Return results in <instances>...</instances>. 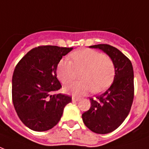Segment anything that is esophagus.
Segmentation results:
<instances>
[{"label": "esophagus", "instance_id": "34e87169", "mask_svg": "<svg viewBox=\"0 0 149 149\" xmlns=\"http://www.w3.org/2000/svg\"><path fill=\"white\" fill-rule=\"evenodd\" d=\"M79 100H80V98H79V97H72V101L73 102H79Z\"/></svg>", "mask_w": 149, "mask_h": 149}]
</instances>
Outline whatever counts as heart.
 Returning <instances> with one entry per match:
<instances>
[{"label":"heart","instance_id":"1","mask_svg":"<svg viewBox=\"0 0 149 149\" xmlns=\"http://www.w3.org/2000/svg\"><path fill=\"white\" fill-rule=\"evenodd\" d=\"M72 62L61 60L57 65V77L63 84L74 80L77 72H83L81 81L65 85L64 91L74 96H82L92 91L103 92L112 84L116 73L113 60L91 49H80L71 54Z\"/></svg>","mask_w":149,"mask_h":149}]
</instances>
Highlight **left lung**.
Here are the masks:
<instances>
[{"mask_svg":"<svg viewBox=\"0 0 149 149\" xmlns=\"http://www.w3.org/2000/svg\"><path fill=\"white\" fill-rule=\"evenodd\" d=\"M91 48L102 50L113 60L116 73L108 90L96 98H90L91 108L82 114L87 128L105 134L117 129L130 111L134 100V70L131 62L120 50L109 44H97Z\"/></svg>","mask_w":149,"mask_h":149,"instance_id":"left-lung-1","label":"left lung"}]
</instances>
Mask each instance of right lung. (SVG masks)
Returning a JSON list of instances; mask_svg holds the SVG:
<instances>
[{"label": "right lung", "instance_id": "add662e5", "mask_svg": "<svg viewBox=\"0 0 149 149\" xmlns=\"http://www.w3.org/2000/svg\"><path fill=\"white\" fill-rule=\"evenodd\" d=\"M73 47L40 46L19 62L12 76V102L17 115L27 127L46 131L59 122L72 97L54 94L62 87L57 65Z\"/></svg>", "mask_w": 149, "mask_h": 149}]
</instances>
